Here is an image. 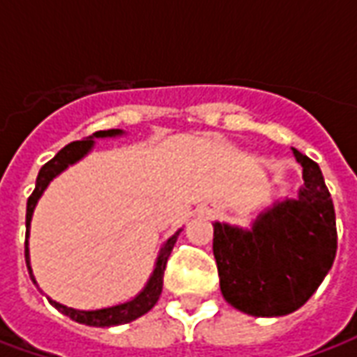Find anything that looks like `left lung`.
I'll list each match as a JSON object with an SVG mask.
<instances>
[{
  "label": "left lung",
  "instance_id": "left-lung-1",
  "mask_svg": "<svg viewBox=\"0 0 357 357\" xmlns=\"http://www.w3.org/2000/svg\"><path fill=\"white\" fill-rule=\"evenodd\" d=\"M304 187L277 202L250 231L214 224V258L224 298L256 317L292 314L327 275L337 256L335 206L317 162L292 149Z\"/></svg>",
  "mask_w": 357,
  "mask_h": 357
}]
</instances>
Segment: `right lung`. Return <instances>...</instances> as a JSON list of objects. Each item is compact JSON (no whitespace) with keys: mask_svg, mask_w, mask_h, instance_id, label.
I'll return each mask as SVG.
<instances>
[{"mask_svg":"<svg viewBox=\"0 0 357 357\" xmlns=\"http://www.w3.org/2000/svg\"><path fill=\"white\" fill-rule=\"evenodd\" d=\"M122 133L120 130H102V132H95L91 137L82 141H73L68 143L66 147H63L59 151L57 155L51 158L50 162H45L42 166V170L38 174V179H36V189L32 191V195L28 197L26 202V237L28 229H30V222H32V214H34L36 202L42 197V193L45 191V187L50 185V181L57 174L65 170L68 164H74L76 160H80L82 156L88 153L89 149L93 147V137H112V135H118ZM179 231L176 235H172L170 239L166 241V245L160 250L158 255V260H156V268L153 271V275L149 279L147 287L135 296L130 302L126 304H118V306L105 307V310H93V312H84V310H74V307H66L63 304H59L55 300H51V306H55L61 312V314L68 315L73 321L84 323V325H89V327H112V325H122V323H130L133 319H137L143 314H147L151 307L155 306L156 300L162 292V277L164 269H166V262H168V256H170L172 248L176 245V239H178ZM24 256H26V266L28 271H30V277L34 281V275H32V269H30V262H28V241L24 243ZM36 283V281H34Z\"/></svg>","mask_w":357,"mask_h":357,"instance_id":"right-lung-1","label":"right lung"}]
</instances>
